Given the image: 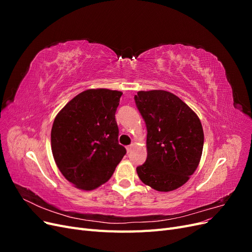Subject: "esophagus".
Instances as JSON below:
<instances>
[{
  "instance_id": "34e87169",
  "label": "esophagus",
  "mask_w": 252,
  "mask_h": 252,
  "mask_svg": "<svg viewBox=\"0 0 252 252\" xmlns=\"http://www.w3.org/2000/svg\"><path fill=\"white\" fill-rule=\"evenodd\" d=\"M132 147H133V145H129V146H127V147H126V150H127L128 154L132 150Z\"/></svg>"
}]
</instances>
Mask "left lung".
I'll return each instance as SVG.
<instances>
[{
    "mask_svg": "<svg viewBox=\"0 0 252 252\" xmlns=\"http://www.w3.org/2000/svg\"><path fill=\"white\" fill-rule=\"evenodd\" d=\"M134 101L147 127V158L136 172L158 191H172L199 166L204 145L201 121L169 91H139Z\"/></svg>",
    "mask_w": 252,
    "mask_h": 252,
    "instance_id": "8db88e82",
    "label": "left lung"
}]
</instances>
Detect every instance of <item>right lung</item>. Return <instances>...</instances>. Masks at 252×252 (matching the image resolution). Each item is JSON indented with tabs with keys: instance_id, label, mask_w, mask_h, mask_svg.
<instances>
[{
	"instance_id": "1",
	"label": "right lung",
	"mask_w": 252,
	"mask_h": 252,
	"mask_svg": "<svg viewBox=\"0 0 252 252\" xmlns=\"http://www.w3.org/2000/svg\"><path fill=\"white\" fill-rule=\"evenodd\" d=\"M121 91L88 89L57 114L51 128V150L60 171L82 190L107 182L126 154L119 144L116 111Z\"/></svg>"
}]
</instances>
